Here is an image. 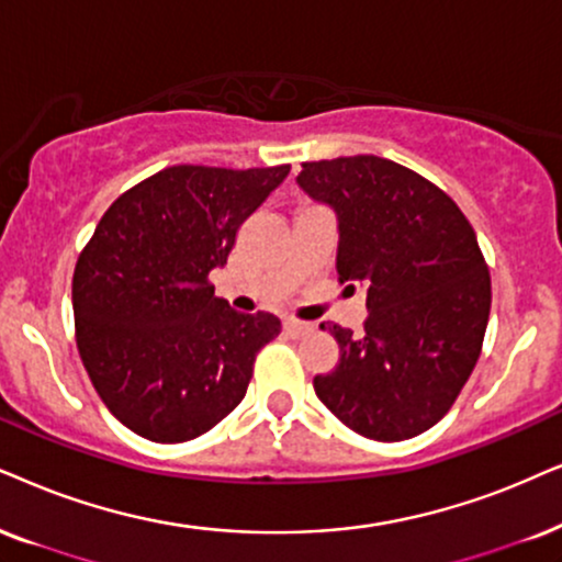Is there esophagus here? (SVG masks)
I'll use <instances>...</instances> for the list:
<instances>
[{
  "instance_id": "obj_1",
  "label": "esophagus",
  "mask_w": 562,
  "mask_h": 562,
  "mask_svg": "<svg viewBox=\"0 0 562 562\" xmlns=\"http://www.w3.org/2000/svg\"><path fill=\"white\" fill-rule=\"evenodd\" d=\"M282 329H285L288 337H305V334L314 331V326L295 322V318H285V322H282Z\"/></svg>"
}]
</instances>
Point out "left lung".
<instances>
[{"label": "left lung", "mask_w": 562, "mask_h": 562, "mask_svg": "<svg viewBox=\"0 0 562 562\" xmlns=\"http://www.w3.org/2000/svg\"><path fill=\"white\" fill-rule=\"evenodd\" d=\"M297 187L337 215L339 282H360L368 305L360 337L329 326L339 366L316 375V396L366 438L420 436L457 402L485 339L490 272L470 220L375 155L303 162Z\"/></svg>", "instance_id": "1"}]
</instances>
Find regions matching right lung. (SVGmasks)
I'll return each mask as SVG.
<instances>
[{
    "mask_svg": "<svg viewBox=\"0 0 562 562\" xmlns=\"http://www.w3.org/2000/svg\"><path fill=\"white\" fill-rule=\"evenodd\" d=\"M290 166H173L124 191L82 248L72 277L77 350L119 423L183 443L246 396L272 314H238L210 272Z\"/></svg>",
    "mask_w": 562,
    "mask_h": 562,
    "instance_id": "1",
    "label": "right lung"
}]
</instances>
